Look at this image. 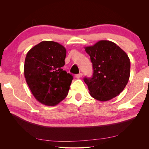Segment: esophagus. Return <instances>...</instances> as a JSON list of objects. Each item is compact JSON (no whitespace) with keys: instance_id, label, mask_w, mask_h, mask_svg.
<instances>
[{"instance_id":"34e87169","label":"esophagus","mask_w":149,"mask_h":149,"mask_svg":"<svg viewBox=\"0 0 149 149\" xmlns=\"http://www.w3.org/2000/svg\"><path fill=\"white\" fill-rule=\"evenodd\" d=\"M82 75H83L82 73H79V74L75 75V77H76L77 78H80V77H82Z\"/></svg>"}]
</instances>
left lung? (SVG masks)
<instances>
[{"label": "left lung", "mask_w": 149, "mask_h": 149, "mask_svg": "<svg viewBox=\"0 0 149 149\" xmlns=\"http://www.w3.org/2000/svg\"><path fill=\"white\" fill-rule=\"evenodd\" d=\"M93 64L92 77H85L91 96L107 101L124 89L130 75V60L127 54L114 42L102 40L85 47Z\"/></svg>", "instance_id": "1"}]
</instances>
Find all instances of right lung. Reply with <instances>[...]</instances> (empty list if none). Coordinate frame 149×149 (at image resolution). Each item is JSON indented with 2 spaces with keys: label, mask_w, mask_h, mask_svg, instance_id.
Wrapping results in <instances>:
<instances>
[{
  "label": "right lung",
  "mask_w": 149,
  "mask_h": 149,
  "mask_svg": "<svg viewBox=\"0 0 149 149\" xmlns=\"http://www.w3.org/2000/svg\"><path fill=\"white\" fill-rule=\"evenodd\" d=\"M66 50L54 41H44L29 50L25 59L24 76L39 102L55 106L68 93L73 76L63 70Z\"/></svg>",
  "instance_id": "obj_1"
}]
</instances>
